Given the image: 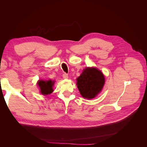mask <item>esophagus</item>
Wrapping results in <instances>:
<instances>
[{"label": "esophagus", "mask_w": 147, "mask_h": 147, "mask_svg": "<svg viewBox=\"0 0 147 147\" xmlns=\"http://www.w3.org/2000/svg\"><path fill=\"white\" fill-rule=\"evenodd\" d=\"M63 77L64 78V79H67V78H68V75L67 74H65V73H64V74H63Z\"/></svg>", "instance_id": "obj_1"}]
</instances>
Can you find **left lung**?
<instances>
[{
    "instance_id": "8db88e82",
    "label": "left lung",
    "mask_w": 147,
    "mask_h": 147,
    "mask_svg": "<svg viewBox=\"0 0 147 147\" xmlns=\"http://www.w3.org/2000/svg\"><path fill=\"white\" fill-rule=\"evenodd\" d=\"M77 80L81 95L87 99H92L98 94L105 83L103 74L94 67L84 69Z\"/></svg>"
}]
</instances>
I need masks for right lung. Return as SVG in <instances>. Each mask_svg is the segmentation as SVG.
I'll use <instances>...</instances> for the list:
<instances>
[{
    "label": "right lung",
    "mask_w": 147,
    "mask_h": 147,
    "mask_svg": "<svg viewBox=\"0 0 147 147\" xmlns=\"http://www.w3.org/2000/svg\"><path fill=\"white\" fill-rule=\"evenodd\" d=\"M38 84L40 88L41 93L43 95L50 94L53 91V86L54 84V82H52L51 80H40Z\"/></svg>",
    "instance_id": "add662e5"
}]
</instances>
